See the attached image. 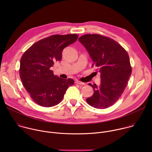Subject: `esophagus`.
I'll return each instance as SVG.
<instances>
[{"label": "esophagus", "instance_id": "obj_1", "mask_svg": "<svg viewBox=\"0 0 152 152\" xmlns=\"http://www.w3.org/2000/svg\"><path fill=\"white\" fill-rule=\"evenodd\" d=\"M76 83L77 84H79V85H85V83L82 82H80V81H79V80H76Z\"/></svg>", "mask_w": 152, "mask_h": 152}]
</instances>
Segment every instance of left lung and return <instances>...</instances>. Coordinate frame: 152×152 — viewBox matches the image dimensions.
<instances>
[{
  "mask_svg": "<svg viewBox=\"0 0 152 152\" xmlns=\"http://www.w3.org/2000/svg\"><path fill=\"white\" fill-rule=\"evenodd\" d=\"M79 41L88 51L100 73V85L91 86L92 96L86 99L91 106L105 109L121 97L132 73L129 56L125 49L111 38L98 34H86Z\"/></svg>",
  "mask_w": 152,
  "mask_h": 152,
  "instance_id": "obj_1",
  "label": "left lung"
}]
</instances>
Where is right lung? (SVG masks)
<instances>
[{
	"label": "right lung",
	"mask_w": 152,
	"mask_h": 152,
	"mask_svg": "<svg viewBox=\"0 0 152 152\" xmlns=\"http://www.w3.org/2000/svg\"><path fill=\"white\" fill-rule=\"evenodd\" d=\"M77 34L53 35L31 46L20 59V77L33 100L43 107L54 106L61 102L72 79L55 76L50 67L62 58L63 49L75 42Z\"/></svg>",
	"instance_id": "1"
}]
</instances>
